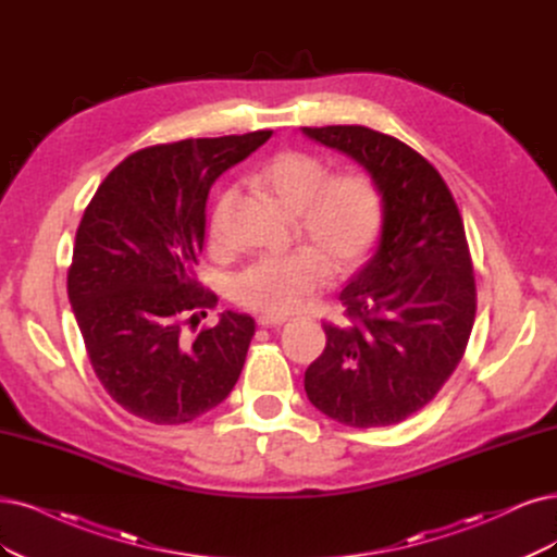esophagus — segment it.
Here are the masks:
<instances>
[{
    "mask_svg": "<svg viewBox=\"0 0 557 557\" xmlns=\"http://www.w3.org/2000/svg\"><path fill=\"white\" fill-rule=\"evenodd\" d=\"M257 323H259L261 327H280V325H284V323H286V319H282V317H268V314H261V317L257 319Z\"/></svg>",
    "mask_w": 557,
    "mask_h": 557,
    "instance_id": "obj_1",
    "label": "esophagus"
}]
</instances>
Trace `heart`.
<instances>
[{"label": "heart", "mask_w": 557, "mask_h": 557, "mask_svg": "<svg viewBox=\"0 0 557 557\" xmlns=\"http://www.w3.org/2000/svg\"><path fill=\"white\" fill-rule=\"evenodd\" d=\"M257 190L296 215V236L310 250L265 257L247 265L232 282V296L247 310L271 317L296 312L327 280L351 275L379 245L385 206L379 183L367 172L331 176L327 162L310 151L286 149L250 174ZM232 193L220 195L209 234L222 243Z\"/></svg>", "instance_id": "obj_1"}]
</instances>
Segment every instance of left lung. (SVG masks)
<instances>
[{"mask_svg": "<svg viewBox=\"0 0 557 557\" xmlns=\"http://www.w3.org/2000/svg\"><path fill=\"white\" fill-rule=\"evenodd\" d=\"M302 133L358 160L385 206L379 250L339 296L344 323H323L327 342L307 367L305 393L346 426L399 424L455 374L475 323L459 206L434 164L393 135L367 126Z\"/></svg>", "mask_w": 557, "mask_h": 557, "instance_id": "1", "label": "left lung"}]
</instances>
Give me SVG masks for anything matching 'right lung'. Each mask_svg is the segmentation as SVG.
I'll return each mask as SVG.
<instances>
[{
  "label": "right lung",
  "instance_id": "1",
  "mask_svg": "<svg viewBox=\"0 0 557 557\" xmlns=\"http://www.w3.org/2000/svg\"><path fill=\"white\" fill-rule=\"evenodd\" d=\"M271 137L255 131L181 139L131 153L98 185L79 220L69 300L94 372L128 413L185 424L232 393L255 337L247 314L224 312L195 277L213 181Z\"/></svg>",
  "mask_w": 557,
  "mask_h": 557
}]
</instances>
